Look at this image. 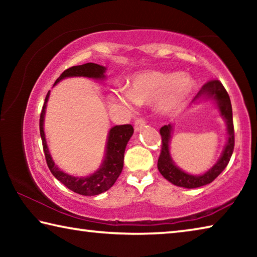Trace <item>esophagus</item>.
Segmentation results:
<instances>
[{"mask_svg":"<svg viewBox=\"0 0 257 257\" xmlns=\"http://www.w3.org/2000/svg\"><path fill=\"white\" fill-rule=\"evenodd\" d=\"M145 125H146V121L144 119L136 120V122H135V132L139 133L143 128L145 127Z\"/></svg>","mask_w":257,"mask_h":257,"instance_id":"1","label":"esophagus"}]
</instances>
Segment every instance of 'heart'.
I'll list each match as a JSON object with an SVG mask.
<instances>
[{
  "label": "heart",
  "instance_id": "1",
  "mask_svg": "<svg viewBox=\"0 0 257 257\" xmlns=\"http://www.w3.org/2000/svg\"><path fill=\"white\" fill-rule=\"evenodd\" d=\"M194 89V80L186 73L147 71L134 76L128 89L111 93L110 99L128 110L135 104L159 103L164 113H177L188 103Z\"/></svg>",
  "mask_w": 257,
  "mask_h": 257
}]
</instances>
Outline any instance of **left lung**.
Wrapping results in <instances>:
<instances>
[{
    "mask_svg": "<svg viewBox=\"0 0 257 257\" xmlns=\"http://www.w3.org/2000/svg\"><path fill=\"white\" fill-rule=\"evenodd\" d=\"M203 99H212L219 110L220 116L224 120L225 130H227V142L224 149L221 153L219 160L216 161L212 168L208 169L203 175H190L176 165L175 161L171 158L170 143L173 134V125L167 124L160 129L162 136V151L158 161V169L161 175L171 184L184 187V188H198L205 186L215 179L227 167L230 158H231L234 146V132L232 122V107L230 97L224 89L223 85L219 80H211L204 85L201 90L193 99V104L198 103Z\"/></svg>",
    "mask_w": 257,
    "mask_h": 257,
    "instance_id": "1",
    "label": "left lung"
}]
</instances>
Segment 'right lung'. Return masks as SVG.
Here are the masks:
<instances>
[{
	"label": "right lung",
	"instance_id": "1",
	"mask_svg": "<svg viewBox=\"0 0 257 257\" xmlns=\"http://www.w3.org/2000/svg\"><path fill=\"white\" fill-rule=\"evenodd\" d=\"M105 71V67L92 62L81 64V66L71 67L61 73V76L56 79L54 85L58 84L61 80L66 79V78L71 77H85L90 78V79L103 81L106 77ZM49 97L50 92L46 95L44 105H43L42 108L40 118V132L46 163L49 165V169L51 170L52 175H53L60 182H62L64 186H67L69 189L75 191L77 194L84 195V196H93V195L102 194L104 191L108 190L113 185H114V182L118 179L121 171H122L125 146H127L129 139L132 138L134 134L133 125H114V127H112L108 130L105 154H104V159L96 171L92 173V175L86 177L71 176L58 168V165L54 163L53 159H52L49 146H47L44 132V119Z\"/></svg>",
	"mask_w": 257,
	"mask_h": 257
}]
</instances>
